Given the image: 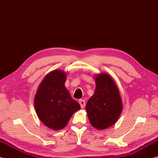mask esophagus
I'll return each mask as SVG.
<instances>
[{
  "mask_svg": "<svg viewBox=\"0 0 158 158\" xmlns=\"http://www.w3.org/2000/svg\"><path fill=\"white\" fill-rule=\"evenodd\" d=\"M79 102L80 106H81V109H84L85 107V100H80Z\"/></svg>",
  "mask_w": 158,
  "mask_h": 158,
  "instance_id": "esophagus-1",
  "label": "esophagus"
}]
</instances>
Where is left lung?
Wrapping results in <instances>:
<instances>
[{
  "label": "left lung",
  "mask_w": 158,
  "mask_h": 158,
  "mask_svg": "<svg viewBox=\"0 0 158 158\" xmlns=\"http://www.w3.org/2000/svg\"><path fill=\"white\" fill-rule=\"evenodd\" d=\"M95 90L85 106L93 127L105 130L116 123L121 114L123 104L118 89L113 79L106 73L95 76Z\"/></svg>",
  "instance_id": "8db88e82"
}]
</instances>
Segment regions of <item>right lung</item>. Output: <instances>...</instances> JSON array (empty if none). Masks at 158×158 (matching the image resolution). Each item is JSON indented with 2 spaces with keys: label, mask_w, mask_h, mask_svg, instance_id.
Here are the masks:
<instances>
[{
  "label": "right lung",
  "mask_w": 158,
  "mask_h": 158,
  "mask_svg": "<svg viewBox=\"0 0 158 158\" xmlns=\"http://www.w3.org/2000/svg\"><path fill=\"white\" fill-rule=\"evenodd\" d=\"M66 78L62 70L52 71L40 83L34 98L39 119L53 130L65 127L73 114L80 109L79 104L72 98L65 86Z\"/></svg>",
  "instance_id": "1"
}]
</instances>
